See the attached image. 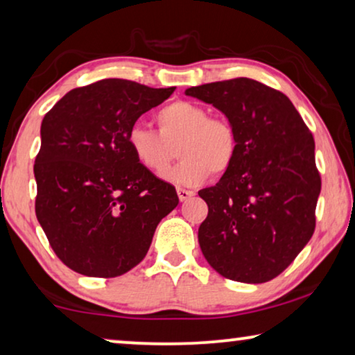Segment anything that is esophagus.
Segmentation results:
<instances>
[{
  "instance_id": "obj_1",
  "label": "esophagus",
  "mask_w": 355,
  "mask_h": 355,
  "mask_svg": "<svg viewBox=\"0 0 355 355\" xmlns=\"http://www.w3.org/2000/svg\"><path fill=\"white\" fill-rule=\"evenodd\" d=\"M176 192H178V197H179V200H181V202H186V200H189L190 197H193L192 190H187V189H182V187H178Z\"/></svg>"
}]
</instances>
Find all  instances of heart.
Returning <instances> with one entry per match:
<instances>
[{
  "mask_svg": "<svg viewBox=\"0 0 355 355\" xmlns=\"http://www.w3.org/2000/svg\"><path fill=\"white\" fill-rule=\"evenodd\" d=\"M158 131L135 125L128 132V144L139 165L153 174L165 173L176 158L182 162L165 174L179 186H198L209 173L224 174L237 157L239 141L234 126L223 118H211L209 112L192 102L178 101L157 112Z\"/></svg>",
  "mask_w": 355,
  "mask_h": 355,
  "instance_id": "1",
  "label": "heart"
}]
</instances>
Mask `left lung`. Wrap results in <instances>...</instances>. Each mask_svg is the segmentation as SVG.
<instances>
[{
  "label": "left lung",
  "instance_id": "obj_1",
  "mask_svg": "<svg viewBox=\"0 0 355 355\" xmlns=\"http://www.w3.org/2000/svg\"><path fill=\"white\" fill-rule=\"evenodd\" d=\"M186 94L223 112L239 141L232 166L198 192L208 205L202 253L225 279L269 282L314 234L322 186L314 137L284 92L256 80L216 81Z\"/></svg>",
  "mask_w": 355,
  "mask_h": 355
}]
</instances>
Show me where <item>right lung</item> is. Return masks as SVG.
<instances>
[{"label":"right lung","instance_id":"obj_1","mask_svg":"<svg viewBox=\"0 0 355 355\" xmlns=\"http://www.w3.org/2000/svg\"><path fill=\"white\" fill-rule=\"evenodd\" d=\"M174 88L109 78L75 88L41 123L35 211L71 270L118 277L146 258L160 220L178 207L171 184L132 155L128 132Z\"/></svg>","mask_w":355,"mask_h":355}]
</instances>
